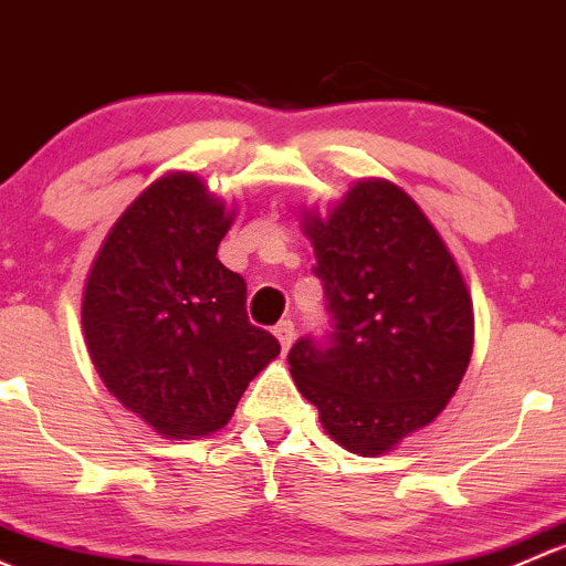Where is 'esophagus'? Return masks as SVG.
<instances>
[{"instance_id":"34e87169","label":"esophagus","mask_w":566,"mask_h":566,"mask_svg":"<svg viewBox=\"0 0 566 566\" xmlns=\"http://www.w3.org/2000/svg\"><path fill=\"white\" fill-rule=\"evenodd\" d=\"M275 337H277V340H281L283 352H289L291 343H294V324H291V322L275 324Z\"/></svg>"}]
</instances>
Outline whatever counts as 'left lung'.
Returning <instances> with one entry per match:
<instances>
[{"label": "left lung", "mask_w": 566, "mask_h": 566, "mask_svg": "<svg viewBox=\"0 0 566 566\" xmlns=\"http://www.w3.org/2000/svg\"><path fill=\"white\" fill-rule=\"evenodd\" d=\"M302 229L332 332L291 346V378L343 450L384 455L455 395L474 348L469 289L433 223L387 179H359Z\"/></svg>", "instance_id": "1"}]
</instances>
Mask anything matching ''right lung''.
<instances>
[{"label": "right lung", "instance_id": "obj_1", "mask_svg": "<svg viewBox=\"0 0 566 566\" xmlns=\"http://www.w3.org/2000/svg\"><path fill=\"white\" fill-rule=\"evenodd\" d=\"M234 209L196 174L149 185L92 261L81 300L95 370L163 439H196L234 417L281 343L248 322V289L218 261Z\"/></svg>", "mask_w": 566, "mask_h": 566}]
</instances>
